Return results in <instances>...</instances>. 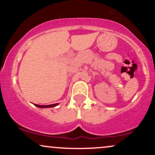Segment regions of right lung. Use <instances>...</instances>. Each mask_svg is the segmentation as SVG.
I'll return each mask as SVG.
<instances>
[{"instance_id":"right-lung-1","label":"right lung","mask_w":155,"mask_h":155,"mask_svg":"<svg viewBox=\"0 0 155 155\" xmlns=\"http://www.w3.org/2000/svg\"><path fill=\"white\" fill-rule=\"evenodd\" d=\"M35 106L37 107L41 108H52L54 106H56L58 104H53V105H49V106H40V105H37V104H34Z\"/></svg>"}]
</instances>
